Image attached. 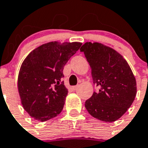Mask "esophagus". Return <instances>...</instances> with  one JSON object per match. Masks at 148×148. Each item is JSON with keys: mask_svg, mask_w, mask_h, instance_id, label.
<instances>
[{"mask_svg": "<svg viewBox=\"0 0 148 148\" xmlns=\"http://www.w3.org/2000/svg\"><path fill=\"white\" fill-rule=\"evenodd\" d=\"M77 88H78V86H72L70 88H71V90H72V91H75Z\"/></svg>", "mask_w": 148, "mask_h": 148, "instance_id": "esophagus-1", "label": "esophagus"}]
</instances>
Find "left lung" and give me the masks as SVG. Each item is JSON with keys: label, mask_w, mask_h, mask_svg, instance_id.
I'll return each instance as SVG.
<instances>
[{"label": "left lung", "mask_w": 148, "mask_h": 148, "mask_svg": "<svg viewBox=\"0 0 148 148\" xmlns=\"http://www.w3.org/2000/svg\"><path fill=\"white\" fill-rule=\"evenodd\" d=\"M92 69L94 84L99 87L85 107L92 117L112 122L131 107L137 93V83L132 69L116 50L100 42H85L80 48Z\"/></svg>", "instance_id": "1"}]
</instances>
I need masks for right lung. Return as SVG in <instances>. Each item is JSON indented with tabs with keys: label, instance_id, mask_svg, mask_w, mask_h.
<instances>
[{
	"label": "right lung",
	"instance_id": "right-lung-1",
	"mask_svg": "<svg viewBox=\"0 0 148 148\" xmlns=\"http://www.w3.org/2000/svg\"><path fill=\"white\" fill-rule=\"evenodd\" d=\"M82 42L53 41L28 54L19 71L17 86L26 112L40 121L53 119L62 112L68 94L62 78L68 60Z\"/></svg>",
	"mask_w": 148,
	"mask_h": 148
}]
</instances>
